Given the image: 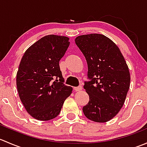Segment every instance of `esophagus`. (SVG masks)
I'll list each match as a JSON object with an SVG mask.
<instances>
[{"label": "esophagus", "mask_w": 147, "mask_h": 147, "mask_svg": "<svg viewBox=\"0 0 147 147\" xmlns=\"http://www.w3.org/2000/svg\"><path fill=\"white\" fill-rule=\"evenodd\" d=\"M74 90H75V91H76V92H79V91H81V90H82V87L81 85L78 86V87H75V88H74Z\"/></svg>", "instance_id": "1"}]
</instances>
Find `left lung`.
<instances>
[{
	"mask_svg": "<svg viewBox=\"0 0 147 147\" xmlns=\"http://www.w3.org/2000/svg\"><path fill=\"white\" fill-rule=\"evenodd\" d=\"M75 43L87 60L90 79L84 85L90 100L83 113L92 121L107 122L117 115L125 101L130 86L128 66L117 45L105 35H80Z\"/></svg>",
	"mask_w": 147,
	"mask_h": 147,
	"instance_id": "8db88e82",
	"label": "left lung"
}]
</instances>
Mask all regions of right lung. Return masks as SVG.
<instances>
[{"label": "right lung", "mask_w": 147, "mask_h": 147, "mask_svg": "<svg viewBox=\"0 0 147 147\" xmlns=\"http://www.w3.org/2000/svg\"><path fill=\"white\" fill-rule=\"evenodd\" d=\"M69 45V38L48 35L27 49L16 75L19 97L28 114L48 121L60 114L72 87L64 84L59 62Z\"/></svg>", "instance_id": "1"}]
</instances>
